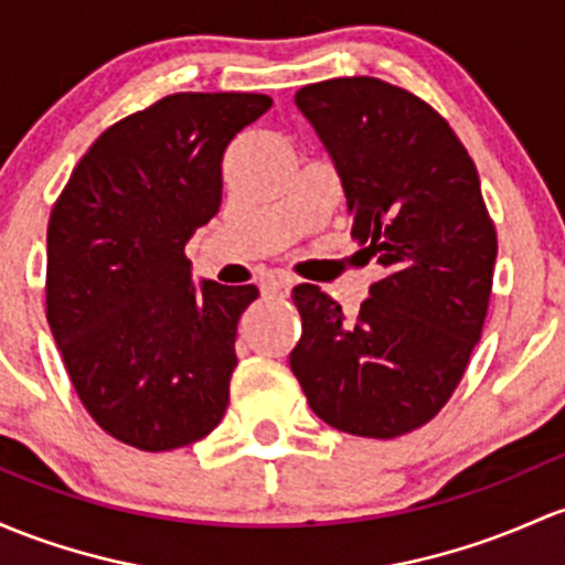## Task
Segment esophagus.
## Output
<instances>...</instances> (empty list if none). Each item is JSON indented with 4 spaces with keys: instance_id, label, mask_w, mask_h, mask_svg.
<instances>
[{
    "instance_id": "esophagus-1",
    "label": "esophagus",
    "mask_w": 565,
    "mask_h": 565,
    "mask_svg": "<svg viewBox=\"0 0 565 565\" xmlns=\"http://www.w3.org/2000/svg\"><path fill=\"white\" fill-rule=\"evenodd\" d=\"M290 288H294V280H290L288 275H271L266 277L264 285H260V290L269 296H288Z\"/></svg>"
}]
</instances>
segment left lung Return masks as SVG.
<instances>
[{
    "label": "left lung",
    "instance_id": "8db88e82",
    "mask_svg": "<svg viewBox=\"0 0 565 565\" xmlns=\"http://www.w3.org/2000/svg\"><path fill=\"white\" fill-rule=\"evenodd\" d=\"M342 178L350 236L385 266L353 323L318 285L294 288L290 369L315 415L366 439L426 426L482 337L499 253L469 150L412 90L333 77L296 90Z\"/></svg>",
    "mask_w": 565,
    "mask_h": 565
}]
</instances>
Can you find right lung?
Wrapping results in <instances>:
<instances>
[{
	"label": "right lung",
	"instance_id": "right-lung-1",
	"mask_svg": "<svg viewBox=\"0 0 565 565\" xmlns=\"http://www.w3.org/2000/svg\"><path fill=\"white\" fill-rule=\"evenodd\" d=\"M264 94L163 96L102 131L47 221L45 315L96 426L145 452L223 420L256 285L191 282L185 242L221 207L232 139Z\"/></svg>",
	"mask_w": 565,
	"mask_h": 565
}]
</instances>
